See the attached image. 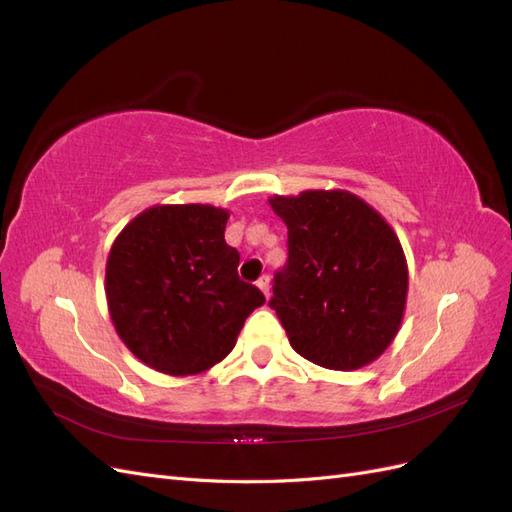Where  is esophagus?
I'll use <instances>...</instances> for the list:
<instances>
[{
	"label": "esophagus",
	"instance_id": "esophagus-1",
	"mask_svg": "<svg viewBox=\"0 0 512 512\" xmlns=\"http://www.w3.org/2000/svg\"><path fill=\"white\" fill-rule=\"evenodd\" d=\"M256 286H258V288H260V292H262V294H265V297L269 299V292H271V284H269V277H267V275H262V277H260V280L256 282Z\"/></svg>",
	"mask_w": 512,
	"mask_h": 512
}]
</instances>
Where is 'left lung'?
Returning a JSON list of instances; mask_svg holds the SVG:
<instances>
[{"label": "left lung", "mask_w": 512, "mask_h": 512, "mask_svg": "<svg viewBox=\"0 0 512 512\" xmlns=\"http://www.w3.org/2000/svg\"><path fill=\"white\" fill-rule=\"evenodd\" d=\"M288 228V265L273 299L290 346L320 367L352 371L391 346L408 299L395 230L348 190L269 198Z\"/></svg>", "instance_id": "1"}]
</instances>
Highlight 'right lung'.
<instances>
[{"mask_svg": "<svg viewBox=\"0 0 512 512\" xmlns=\"http://www.w3.org/2000/svg\"><path fill=\"white\" fill-rule=\"evenodd\" d=\"M228 209L153 205L132 218L106 258L104 292L126 348L166 376H196L235 348L245 318L265 303L239 280L224 239Z\"/></svg>", "mask_w": 512, "mask_h": 512, "instance_id": "add662e5", "label": "right lung"}]
</instances>
